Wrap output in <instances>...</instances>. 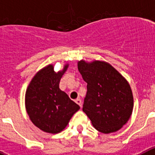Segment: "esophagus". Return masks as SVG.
<instances>
[{
  "label": "esophagus",
  "instance_id": "34e87169",
  "mask_svg": "<svg viewBox=\"0 0 155 155\" xmlns=\"http://www.w3.org/2000/svg\"><path fill=\"white\" fill-rule=\"evenodd\" d=\"M75 102H76V103L78 104V105L79 106H80V107H81V106H82V102H81V100L80 98H78V99H76V100H75Z\"/></svg>",
  "mask_w": 155,
  "mask_h": 155
}]
</instances>
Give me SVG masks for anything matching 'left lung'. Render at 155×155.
I'll use <instances>...</instances> for the list:
<instances>
[{
    "mask_svg": "<svg viewBox=\"0 0 155 155\" xmlns=\"http://www.w3.org/2000/svg\"><path fill=\"white\" fill-rule=\"evenodd\" d=\"M78 68L87 84L83 112L99 132L118 131L130 118L134 108L132 90L127 79L105 61L81 60Z\"/></svg>",
    "mask_w": 155,
    "mask_h": 155,
    "instance_id": "1",
    "label": "left lung"
}]
</instances>
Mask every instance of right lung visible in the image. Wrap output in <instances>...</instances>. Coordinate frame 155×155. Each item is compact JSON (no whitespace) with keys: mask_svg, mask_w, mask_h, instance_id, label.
<instances>
[{"mask_svg":"<svg viewBox=\"0 0 155 155\" xmlns=\"http://www.w3.org/2000/svg\"><path fill=\"white\" fill-rule=\"evenodd\" d=\"M66 64L55 72L53 64L39 70L30 81L25 92V109L31 123L41 130L57 134L64 130L80 106L59 87L68 70Z\"/></svg>","mask_w":155,"mask_h":155,"instance_id":"1","label":"right lung"}]
</instances>
